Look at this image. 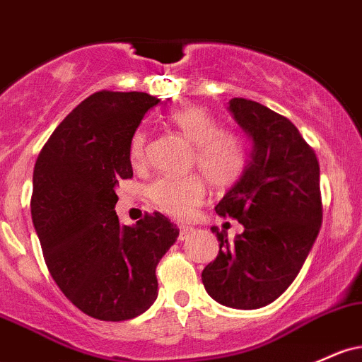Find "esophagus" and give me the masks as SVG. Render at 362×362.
I'll use <instances>...</instances> for the list:
<instances>
[{"label": "esophagus", "mask_w": 362, "mask_h": 362, "mask_svg": "<svg viewBox=\"0 0 362 362\" xmlns=\"http://www.w3.org/2000/svg\"><path fill=\"white\" fill-rule=\"evenodd\" d=\"M194 232V228L192 226H185V225H180L178 226V239L180 240H184V239H187V237L190 235V233Z\"/></svg>", "instance_id": "esophagus-1"}]
</instances>
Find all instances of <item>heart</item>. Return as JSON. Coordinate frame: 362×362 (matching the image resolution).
I'll list each match as a JSON object with an SVG mask.
<instances>
[{
	"mask_svg": "<svg viewBox=\"0 0 362 362\" xmlns=\"http://www.w3.org/2000/svg\"><path fill=\"white\" fill-rule=\"evenodd\" d=\"M168 122L194 144L192 166L204 175L213 187L226 189L242 177L247 165L244 139L233 130H221L208 110L199 106L180 108L170 115ZM146 142L148 136L144 130L134 132L129 146L134 166L144 161ZM204 184L196 175L185 178L161 177L149 187L154 206L173 218H187L204 199Z\"/></svg>",
	"mask_w": 362,
	"mask_h": 362,
	"instance_id": "b5f03b06",
	"label": "heart"
}]
</instances>
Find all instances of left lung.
Segmentation results:
<instances>
[{
    "instance_id": "obj_1",
    "label": "left lung",
    "mask_w": 362,
    "mask_h": 362,
    "mask_svg": "<svg viewBox=\"0 0 362 362\" xmlns=\"http://www.w3.org/2000/svg\"><path fill=\"white\" fill-rule=\"evenodd\" d=\"M228 110L252 148L244 173L214 211L239 220L244 232L228 242L213 226L220 251L201 276L216 303L259 309L296 280L320 233V165L288 118L244 98L230 99Z\"/></svg>"
}]
</instances>
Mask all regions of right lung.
Segmentation results:
<instances>
[{
	"label": "right lung",
	"instance_id": "obj_1",
	"mask_svg": "<svg viewBox=\"0 0 362 362\" xmlns=\"http://www.w3.org/2000/svg\"><path fill=\"white\" fill-rule=\"evenodd\" d=\"M160 99L101 90L57 127L34 166V228L59 291L87 316L132 320L158 297L156 266L178 237L165 214L120 225L118 182L132 178L130 139Z\"/></svg>",
	"mask_w": 362,
	"mask_h": 362
}]
</instances>
